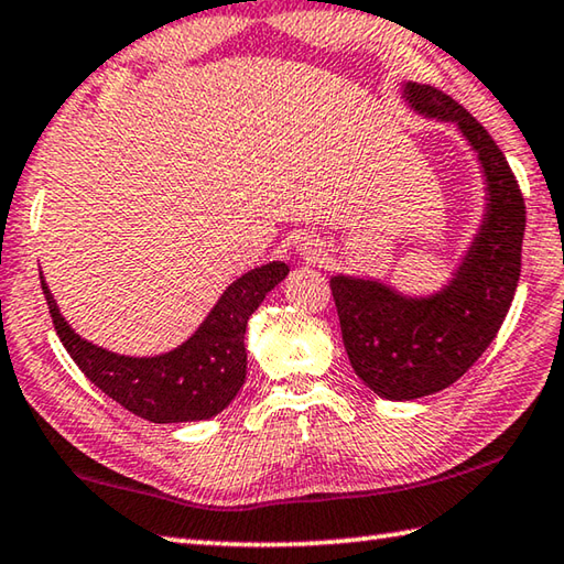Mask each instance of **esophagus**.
<instances>
[{
  "label": "esophagus",
  "mask_w": 564,
  "mask_h": 564,
  "mask_svg": "<svg viewBox=\"0 0 564 564\" xmlns=\"http://www.w3.org/2000/svg\"><path fill=\"white\" fill-rule=\"evenodd\" d=\"M297 252L304 257V260H319L322 254V242L319 240H312V237H302L297 242Z\"/></svg>",
  "instance_id": "34e87169"
}]
</instances>
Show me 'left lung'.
Returning <instances> with one entry per match:
<instances>
[{
	"label": "left lung",
	"instance_id": "1",
	"mask_svg": "<svg viewBox=\"0 0 564 564\" xmlns=\"http://www.w3.org/2000/svg\"><path fill=\"white\" fill-rule=\"evenodd\" d=\"M401 98L429 121L453 123L476 153L486 210L448 282L403 294L377 276L334 274L344 349L357 377L381 399L413 401L458 381L496 339L516 297L525 203L496 141L438 88L403 82Z\"/></svg>",
	"mask_w": 564,
	"mask_h": 564
}]
</instances>
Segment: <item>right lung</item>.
<instances>
[{"label": "right lung", "instance_id": "obj_1", "mask_svg": "<svg viewBox=\"0 0 564 564\" xmlns=\"http://www.w3.org/2000/svg\"><path fill=\"white\" fill-rule=\"evenodd\" d=\"M288 274L290 267L284 262L254 267L237 276L207 312L200 327L175 349L155 357H126L78 337L62 317L54 294L39 272L56 334L68 357L108 399L153 423L205 421L230 406L247 373V319L260 307L267 292Z\"/></svg>", "mask_w": 564, "mask_h": 564}]
</instances>
